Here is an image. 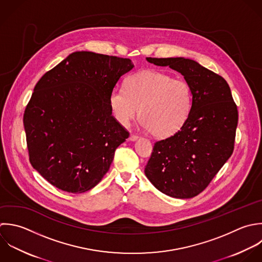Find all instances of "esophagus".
<instances>
[{
    "label": "esophagus",
    "instance_id": "esophagus-1",
    "mask_svg": "<svg viewBox=\"0 0 262 262\" xmlns=\"http://www.w3.org/2000/svg\"><path fill=\"white\" fill-rule=\"evenodd\" d=\"M138 139H139V136H137V135H130L129 138H128V140L132 141V142H135V141H137Z\"/></svg>",
    "mask_w": 262,
    "mask_h": 262
}]
</instances>
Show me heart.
Listing matches in <instances>:
<instances>
[{
  "instance_id": "obj_1",
  "label": "heart",
  "mask_w": 262,
  "mask_h": 262,
  "mask_svg": "<svg viewBox=\"0 0 262 262\" xmlns=\"http://www.w3.org/2000/svg\"><path fill=\"white\" fill-rule=\"evenodd\" d=\"M125 90L114 88L109 107L123 126L138 114L141 124L156 138L174 135L192 110L193 97L188 82L158 70H143L125 79Z\"/></svg>"
}]
</instances>
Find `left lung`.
<instances>
[{"label": "left lung", "instance_id": "obj_1", "mask_svg": "<svg viewBox=\"0 0 262 262\" xmlns=\"http://www.w3.org/2000/svg\"><path fill=\"white\" fill-rule=\"evenodd\" d=\"M180 72L191 88L189 118L173 136L154 144L145 174L163 194L189 199L200 194L234 151L238 109L228 82L198 62L184 58H146Z\"/></svg>", "mask_w": 262, "mask_h": 262}]
</instances>
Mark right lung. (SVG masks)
<instances>
[{
  "mask_svg": "<svg viewBox=\"0 0 262 262\" xmlns=\"http://www.w3.org/2000/svg\"><path fill=\"white\" fill-rule=\"evenodd\" d=\"M132 60L77 51L37 81L23 125L29 161L51 185L83 193L109 170L128 133L112 116L109 95Z\"/></svg>",
  "mask_w": 262,
  "mask_h": 262,
  "instance_id": "add662e5",
  "label": "right lung"
}]
</instances>
